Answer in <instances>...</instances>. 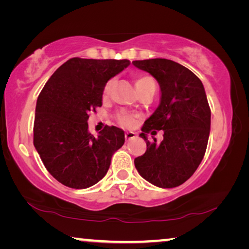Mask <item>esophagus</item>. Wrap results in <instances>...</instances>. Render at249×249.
Wrapping results in <instances>:
<instances>
[{"instance_id": "obj_1", "label": "esophagus", "mask_w": 249, "mask_h": 249, "mask_svg": "<svg viewBox=\"0 0 249 249\" xmlns=\"http://www.w3.org/2000/svg\"><path fill=\"white\" fill-rule=\"evenodd\" d=\"M135 136H136V133H134V132H126L125 133V138H126V141H130V140H133V138H135Z\"/></svg>"}]
</instances>
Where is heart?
<instances>
[{
    "mask_svg": "<svg viewBox=\"0 0 249 249\" xmlns=\"http://www.w3.org/2000/svg\"><path fill=\"white\" fill-rule=\"evenodd\" d=\"M111 84L112 82L107 83V86L104 88V94L108 93L109 89H111ZM135 86H136L137 91H138L149 86L156 87V83H155V80L151 77H149V75H140V77H137L136 80H135ZM117 120H119L120 124L126 126V127H130V126H133L135 123V116L132 114H127V113H121V114L117 116Z\"/></svg>",
    "mask_w": 249,
    "mask_h": 249,
    "instance_id": "b5f03b06",
    "label": "heart"
}]
</instances>
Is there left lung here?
Instances as JSON below:
<instances>
[{
    "instance_id": "obj_1",
    "label": "left lung",
    "mask_w": 249,
    "mask_h": 249,
    "mask_svg": "<svg viewBox=\"0 0 249 249\" xmlns=\"http://www.w3.org/2000/svg\"><path fill=\"white\" fill-rule=\"evenodd\" d=\"M160 88L158 107L145 121L140 136L145 154L135 158L137 171L159 188H175L195 174L204 157L211 128V109L201 80L182 65L162 58L135 60ZM163 130L164 140L149 142L146 133Z\"/></svg>"
}]
</instances>
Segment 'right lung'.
Masks as SVG:
<instances>
[{"label":"right lung","mask_w":249,"mask_h":249,"mask_svg":"<svg viewBox=\"0 0 249 249\" xmlns=\"http://www.w3.org/2000/svg\"><path fill=\"white\" fill-rule=\"evenodd\" d=\"M127 59L71 58L46 82L37 99L34 146L54 179L72 189L90 188L107 175L124 130L105 126L93 136L89 113L102 105L105 84L129 66Z\"/></svg>","instance_id":"right-lung-1"}]
</instances>
